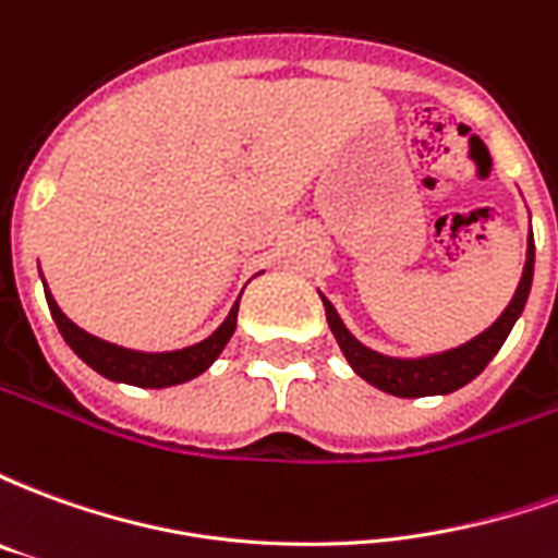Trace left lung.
I'll return each instance as SVG.
<instances>
[{"label": "left lung", "mask_w": 558, "mask_h": 558, "mask_svg": "<svg viewBox=\"0 0 558 558\" xmlns=\"http://www.w3.org/2000/svg\"><path fill=\"white\" fill-rule=\"evenodd\" d=\"M532 271H535V242H532V230H529L526 266H523V275L517 283L514 299L508 302L502 316L490 328H484L478 338L466 340L454 350L430 352V355H418V359H395V355H383V352L364 347L362 340L343 326L335 304L328 302L323 292H319V299L326 304L328 328H331L340 352L347 355V362L355 374L379 391L395 395V398H430V395H451L457 388L472 383L490 364L493 355L502 350L505 338L511 335V328L526 307L529 290H532Z\"/></svg>", "instance_id": "left-lung-1"}]
</instances>
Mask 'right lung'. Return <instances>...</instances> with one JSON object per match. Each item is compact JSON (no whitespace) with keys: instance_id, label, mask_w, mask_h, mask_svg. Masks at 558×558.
Listing matches in <instances>:
<instances>
[{"instance_id":"1","label":"right lung","mask_w":558,"mask_h":558,"mask_svg":"<svg viewBox=\"0 0 558 558\" xmlns=\"http://www.w3.org/2000/svg\"><path fill=\"white\" fill-rule=\"evenodd\" d=\"M44 295H47V304H50L53 323L59 326V335L65 338L71 350L77 352V359H83L92 371H98V374L113 379V383H125V386L140 388L182 386L187 379H194L203 371H208L215 364V359L223 352V347L230 343L232 331H235V316H239V302H235L230 314H227V319L206 340H199L194 347H184V350L172 352H143L128 350V347H116L110 340H101L89 335V331H83L77 323H71L59 311V304H56V299L47 290V283H44Z\"/></svg>"}]
</instances>
